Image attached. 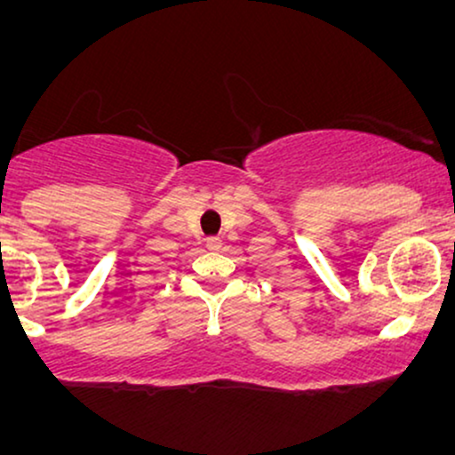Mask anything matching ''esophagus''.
Returning a JSON list of instances; mask_svg holds the SVG:
<instances>
[{
  "mask_svg": "<svg viewBox=\"0 0 455 455\" xmlns=\"http://www.w3.org/2000/svg\"><path fill=\"white\" fill-rule=\"evenodd\" d=\"M205 245L210 250H220L222 248V239L220 237H210V239H207Z\"/></svg>",
  "mask_w": 455,
  "mask_h": 455,
  "instance_id": "esophagus-1",
  "label": "esophagus"
}]
</instances>
